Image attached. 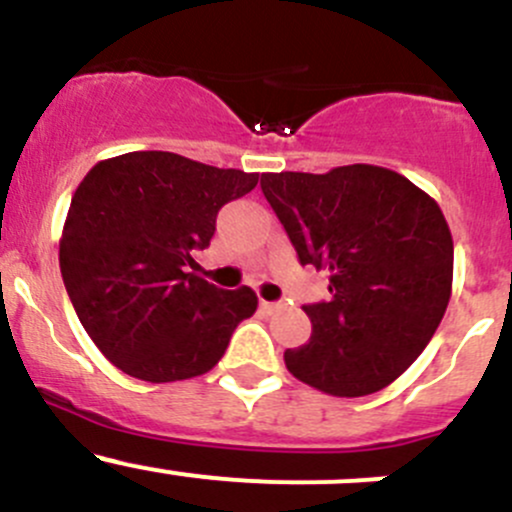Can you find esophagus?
I'll return each mask as SVG.
<instances>
[{"mask_svg":"<svg viewBox=\"0 0 512 512\" xmlns=\"http://www.w3.org/2000/svg\"><path fill=\"white\" fill-rule=\"evenodd\" d=\"M260 309H262V312H265V314H275V312H280L282 304H280V302H267V299H262Z\"/></svg>","mask_w":512,"mask_h":512,"instance_id":"34e87169","label":"esophagus"}]
</instances>
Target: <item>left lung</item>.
<instances>
[{"instance_id": "8db88e82", "label": "left lung", "mask_w": 512, "mask_h": 512, "mask_svg": "<svg viewBox=\"0 0 512 512\" xmlns=\"http://www.w3.org/2000/svg\"><path fill=\"white\" fill-rule=\"evenodd\" d=\"M262 193L302 265L329 272L307 304L312 337L287 349L294 379L329 396H369L399 379L436 334L453 285V237L436 200L381 165L262 173Z\"/></svg>"}]
</instances>
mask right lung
<instances>
[{
	"label": "right lung",
	"instance_id": "obj_1",
	"mask_svg": "<svg viewBox=\"0 0 512 512\" xmlns=\"http://www.w3.org/2000/svg\"><path fill=\"white\" fill-rule=\"evenodd\" d=\"M260 173L215 168L168 151L98 160L71 198L59 267L71 304L101 354L151 384L208 374L242 319L250 287L198 275L218 210L250 193Z\"/></svg>",
	"mask_w": 512,
	"mask_h": 512
}]
</instances>
